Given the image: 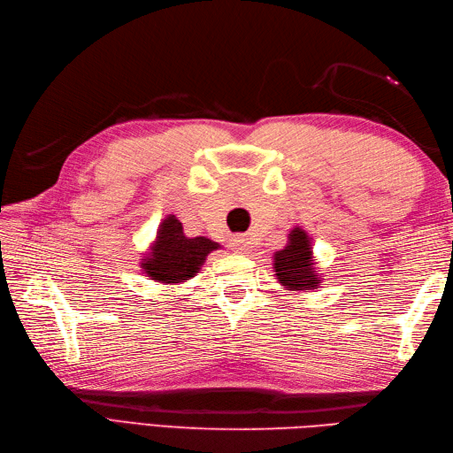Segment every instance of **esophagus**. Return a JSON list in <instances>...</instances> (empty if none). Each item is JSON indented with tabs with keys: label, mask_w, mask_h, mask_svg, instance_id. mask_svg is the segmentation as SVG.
Returning a JSON list of instances; mask_svg holds the SVG:
<instances>
[{
	"label": "esophagus",
	"mask_w": 453,
	"mask_h": 453,
	"mask_svg": "<svg viewBox=\"0 0 453 453\" xmlns=\"http://www.w3.org/2000/svg\"><path fill=\"white\" fill-rule=\"evenodd\" d=\"M251 239H249L247 235H239V237H235L234 239V249H237V251H242V253H247L249 249H251Z\"/></svg>",
	"instance_id": "esophagus-1"
}]
</instances>
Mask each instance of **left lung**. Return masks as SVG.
Returning <instances> with one entry per match:
<instances>
[{
	"label": "left lung",
	"mask_w": 453,
	"mask_h": 453,
	"mask_svg": "<svg viewBox=\"0 0 453 453\" xmlns=\"http://www.w3.org/2000/svg\"><path fill=\"white\" fill-rule=\"evenodd\" d=\"M274 271L278 282L290 288L292 292L313 290L319 284L317 271L313 268L311 239L302 227H294L290 242L282 251L274 253Z\"/></svg>",
	"instance_id": "left-lung-1"
}]
</instances>
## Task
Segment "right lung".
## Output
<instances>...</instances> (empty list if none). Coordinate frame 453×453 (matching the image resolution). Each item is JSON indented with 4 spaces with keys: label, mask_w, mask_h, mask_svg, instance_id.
<instances>
[{
    "label": "right lung",
    "mask_w": 453,
    "mask_h": 453,
    "mask_svg": "<svg viewBox=\"0 0 453 453\" xmlns=\"http://www.w3.org/2000/svg\"><path fill=\"white\" fill-rule=\"evenodd\" d=\"M216 249L219 245L208 237H187L180 221L175 216H167L161 221L150 255L142 258V268L150 280L179 284L195 276L204 265L208 253Z\"/></svg>",
    "instance_id": "obj_1"
}]
</instances>
